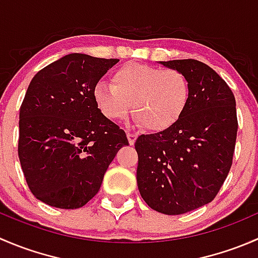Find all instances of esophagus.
<instances>
[{"mask_svg": "<svg viewBox=\"0 0 258 258\" xmlns=\"http://www.w3.org/2000/svg\"><path fill=\"white\" fill-rule=\"evenodd\" d=\"M127 140H128L130 145H131V146L135 145V142H136V140H137V135L128 132V134H127Z\"/></svg>", "mask_w": 258, "mask_h": 258, "instance_id": "1", "label": "esophagus"}]
</instances>
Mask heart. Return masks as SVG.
Masks as SVG:
<instances>
[{
	"instance_id": "obj_1",
	"label": "heart",
	"mask_w": 258,
	"mask_h": 258,
	"mask_svg": "<svg viewBox=\"0 0 258 258\" xmlns=\"http://www.w3.org/2000/svg\"><path fill=\"white\" fill-rule=\"evenodd\" d=\"M112 85L97 82L92 96L108 119L126 118L132 107L135 121L147 131L163 132L178 122L191 95L188 79L175 69L127 62L112 72Z\"/></svg>"
}]
</instances>
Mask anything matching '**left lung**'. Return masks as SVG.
Returning <instances> with one entry per match:
<instances>
[{"label": "left lung", "mask_w": 258, "mask_h": 258, "mask_svg": "<svg viewBox=\"0 0 258 258\" xmlns=\"http://www.w3.org/2000/svg\"><path fill=\"white\" fill-rule=\"evenodd\" d=\"M160 63L186 75L191 95L177 123L137 139V186L152 210L182 215L210 204L230 172L238 127L236 100L204 62Z\"/></svg>", "instance_id": "1"}]
</instances>
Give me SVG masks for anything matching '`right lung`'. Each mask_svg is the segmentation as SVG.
<instances>
[{
    "mask_svg": "<svg viewBox=\"0 0 258 258\" xmlns=\"http://www.w3.org/2000/svg\"><path fill=\"white\" fill-rule=\"evenodd\" d=\"M118 62L70 53L35 75L20 108L18 158L33 196L64 210L85 206L126 134L96 107L92 91Z\"/></svg>",
    "mask_w": 258,
    "mask_h": 258,
    "instance_id": "add662e5",
    "label": "right lung"
}]
</instances>
